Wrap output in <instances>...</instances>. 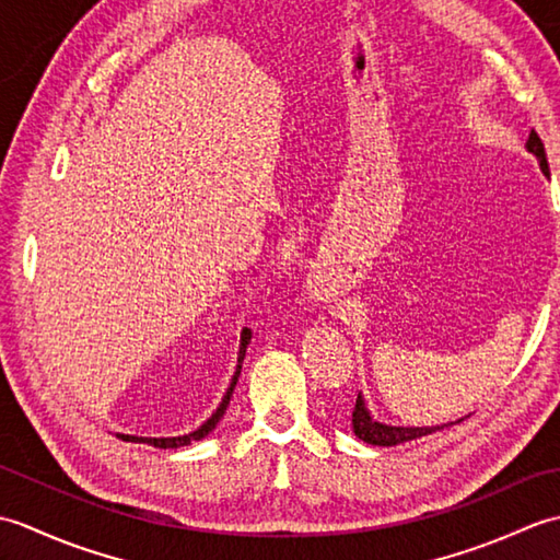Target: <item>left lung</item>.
I'll return each mask as SVG.
<instances>
[{
	"instance_id": "obj_1",
	"label": "left lung",
	"mask_w": 560,
	"mask_h": 560,
	"mask_svg": "<svg viewBox=\"0 0 560 560\" xmlns=\"http://www.w3.org/2000/svg\"><path fill=\"white\" fill-rule=\"evenodd\" d=\"M527 151H532L534 156L539 159V165L541 171L549 175V161H546V149H544V141L541 137L534 132L527 139ZM353 433L359 435L363 443H371V445H399V443H407V440H416L421 435H428V433H435L440 431V428L445 425H433V428H404V425H385L380 421H373L371 413H368L365 404H363V397L359 395V399H355V407H353ZM464 421V419H459ZM457 421V423H459ZM452 425V423H450Z\"/></svg>"
}]
</instances>
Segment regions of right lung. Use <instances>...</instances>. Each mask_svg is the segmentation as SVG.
<instances>
[{"label": "right lung", "instance_id": "1", "mask_svg": "<svg viewBox=\"0 0 560 560\" xmlns=\"http://www.w3.org/2000/svg\"><path fill=\"white\" fill-rule=\"evenodd\" d=\"M249 337H253V331H249V329L245 327V329H243V337H241V353H237V371H235V375H233V383H231L229 392H225V395H223V399H221V404H219V409L213 411L211 419L201 423L195 433L180 435V438H137V435H120V438L127 440V443H149V445H153V447H163V450H165V447H183V445H189V443H192V440H201L209 431H213V428H217V423L221 421V416L225 413V407H229V401H231L233 387H235V383H237V375H241V363H243V359H245V349H247V343H249Z\"/></svg>", "mask_w": 560, "mask_h": 560}]
</instances>
